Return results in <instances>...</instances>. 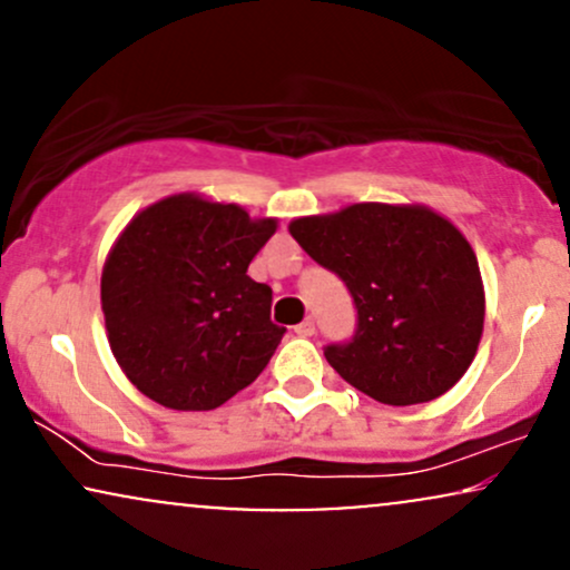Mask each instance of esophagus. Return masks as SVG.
I'll list each match as a JSON object with an SVG mask.
<instances>
[{
    "mask_svg": "<svg viewBox=\"0 0 570 570\" xmlns=\"http://www.w3.org/2000/svg\"><path fill=\"white\" fill-rule=\"evenodd\" d=\"M294 335H297V337H311V335H316V324H313V318H305L303 324L294 326Z\"/></svg>",
    "mask_w": 570,
    "mask_h": 570,
    "instance_id": "1",
    "label": "esophagus"
}]
</instances>
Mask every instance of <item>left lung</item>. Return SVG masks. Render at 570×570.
Returning a JSON list of instances; mask_svg holds the SVG:
<instances>
[{"label": "left lung", "instance_id": "1", "mask_svg": "<svg viewBox=\"0 0 570 570\" xmlns=\"http://www.w3.org/2000/svg\"><path fill=\"white\" fill-rule=\"evenodd\" d=\"M289 233L356 303V335L324 351L343 381L394 407L461 381L480 348L485 286L453 222L421 203H353L292 219Z\"/></svg>", "mask_w": 570, "mask_h": 570}]
</instances>
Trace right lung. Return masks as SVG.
Wrapping results in <instances>:
<instances>
[{"instance_id":"1","label":"right lung","mask_w":570,"mask_h":570,"mask_svg":"<svg viewBox=\"0 0 570 570\" xmlns=\"http://www.w3.org/2000/svg\"><path fill=\"white\" fill-rule=\"evenodd\" d=\"M278 219L235 203L168 195L128 222L101 271L109 348L144 396L168 410H217L276 353L273 292L246 276Z\"/></svg>"}]
</instances>
